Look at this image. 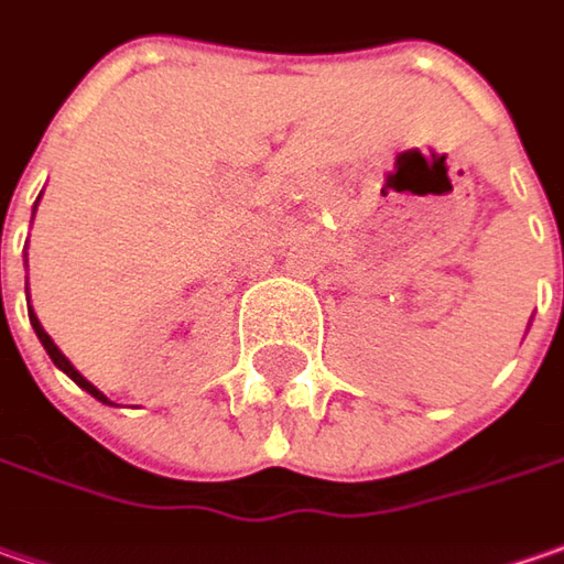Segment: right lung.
Wrapping results in <instances>:
<instances>
[{
  "label": "right lung",
  "mask_w": 564,
  "mask_h": 564,
  "mask_svg": "<svg viewBox=\"0 0 564 564\" xmlns=\"http://www.w3.org/2000/svg\"><path fill=\"white\" fill-rule=\"evenodd\" d=\"M31 325H34V330H37V337H40V344H43V350L50 354V359H53V362L59 366L62 372H65L68 379L75 381V384H82V388H85L87 394H94L97 401H104V404H110V401L104 398V391H97V388H94V384H90V381H87L85 376H82V372H78V369H75V366H72V362H68V359L62 356L59 347H56V344L50 340V334H46V330L40 328V322H37V315H34V308H31Z\"/></svg>",
  "instance_id": "1"
}]
</instances>
